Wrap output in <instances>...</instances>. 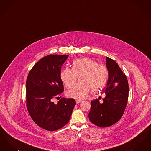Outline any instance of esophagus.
I'll list each match as a JSON object with an SVG mask.
<instances>
[{
    "mask_svg": "<svg viewBox=\"0 0 151 151\" xmlns=\"http://www.w3.org/2000/svg\"><path fill=\"white\" fill-rule=\"evenodd\" d=\"M83 102V101L80 100H76V104H79V103H80V102Z\"/></svg>",
    "mask_w": 151,
    "mask_h": 151,
    "instance_id": "obj_1",
    "label": "esophagus"
}]
</instances>
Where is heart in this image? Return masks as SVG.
<instances>
[{
    "mask_svg": "<svg viewBox=\"0 0 151 151\" xmlns=\"http://www.w3.org/2000/svg\"><path fill=\"white\" fill-rule=\"evenodd\" d=\"M80 83L72 86L66 92L68 97L76 100H83L91 89L97 91L105 86L108 79L106 67L99 65L88 58L75 60L72 68H66L60 73V79L67 87L72 86L79 77Z\"/></svg>",
    "mask_w": 151,
    "mask_h": 151,
    "instance_id": "obj_1",
    "label": "heart"
}]
</instances>
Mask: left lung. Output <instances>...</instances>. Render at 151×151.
<instances>
[{
    "label": "left lung",
    "instance_id": "obj_1",
    "mask_svg": "<svg viewBox=\"0 0 151 151\" xmlns=\"http://www.w3.org/2000/svg\"><path fill=\"white\" fill-rule=\"evenodd\" d=\"M106 61L108 80L106 86L102 90L105 97L102 99V103L98 99L92 101L88 114L90 121L100 127H109L121 118L129 96L126 76L114 60L106 57Z\"/></svg>",
    "mask_w": 151,
    "mask_h": 151
}]
</instances>
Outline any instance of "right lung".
<instances>
[{"label":"right lung","instance_id":"add662e5","mask_svg":"<svg viewBox=\"0 0 151 151\" xmlns=\"http://www.w3.org/2000/svg\"><path fill=\"white\" fill-rule=\"evenodd\" d=\"M68 55L51 54L41 59L30 71L26 82L27 107L36 124L47 131L60 129L68 122L76 105L73 99L52 101L64 91L61 67Z\"/></svg>","mask_w":151,"mask_h":151}]
</instances>
